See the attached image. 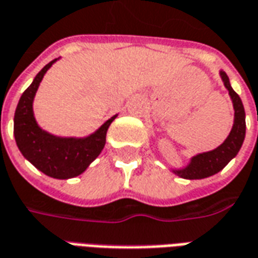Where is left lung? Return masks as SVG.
Instances as JSON below:
<instances>
[{"mask_svg":"<svg viewBox=\"0 0 258 258\" xmlns=\"http://www.w3.org/2000/svg\"><path fill=\"white\" fill-rule=\"evenodd\" d=\"M221 78L223 81L225 88L229 91L230 99L233 102V109H235V123L232 127L230 134L228 138L223 141L222 145H219L217 149L204 152L197 156H194L190 162V165L181 170H173L177 176L183 179H205L215 174L219 170L229 163L230 160L235 158L239 149L242 148L243 140L246 135V114H244V107L239 95L236 93L229 84V78L226 73L221 71Z\"/></svg>","mask_w":258,"mask_h":258,"instance_id":"obj_1","label":"left lung"}]
</instances>
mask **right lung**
Wrapping results in <instances>:
<instances>
[{
    "instance_id": "add662e5",
    "label": "right lung",
    "mask_w": 258,
    "mask_h": 258,
    "mask_svg": "<svg viewBox=\"0 0 258 258\" xmlns=\"http://www.w3.org/2000/svg\"><path fill=\"white\" fill-rule=\"evenodd\" d=\"M55 60L43 67L22 93L14 117V135L19 151L40 172L54 179H70L85 172L98 158L106 144L107 128L116 116L86 138H61L43 131L33 116V98L44 74Z\"/></svg>"
}]
</instances>
